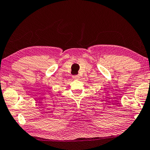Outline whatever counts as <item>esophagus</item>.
<instances>
[{"label": "esophagus", "mask_w": 150, "mask_h": 150, "mask_svg": "<svg viewBox=\"0 0 150 150\" xmlns=\"http://www.w3.org/2000/svg\"><path fill=\"white\" fill-rule=\"evenodd\" d=\"M72 78H73V79L76 80V79H79L80 76L78 75H76V76H72Z\"/></svg>", "instance_id": "1"}]
</instances>
